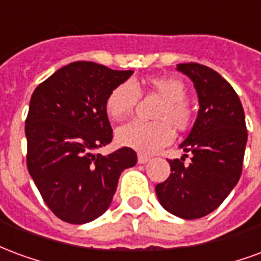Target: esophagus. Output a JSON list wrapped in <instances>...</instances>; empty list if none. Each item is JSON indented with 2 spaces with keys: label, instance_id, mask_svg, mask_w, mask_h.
I'll return each instance as SVG.
<instances>
[{
  "label": "esophagus",
  "instance_id": "obj_1",
  "mask_svg": "<svg viewBox=\"0 0 261 261\" xmlns=\"http://www.w3.org/2000/svg\"><path fill=\"white\" fill-rule=\"evenodd\" d=\"M149 159H151L149 155H145V153H138V164H147Z\"/></svg>",
  "mask_w": 261,
  "mask_h": 261
}]
</instances>
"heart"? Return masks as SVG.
<instances>
[{
	"mask_svg": "<svg viewBox=\"0 0 261 261\" xmlns=\"http://www.w3.org/2000/svg\"><path fill=\"white\" fill-rule=\"evenodd\" d=\"M148 92L161 99L153 119L156 121H133L117 131V141L140 152L151 153L173 141L176 131L192 127L196 112L186 99V86L175 76H151L144 81ZM141 89L131 82L114 86L106 97V113L114 121L128 119L136 108Z\"/></svg>",
	"mask_w": 261,
	"mask_h": 261,
	"instance_id": "heart-1",
	"label": "heart"
}]
</instances>
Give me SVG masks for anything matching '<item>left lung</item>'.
<instances>
[{"label":"left lung","instance_id":"left-lung-1","mask_svg":"<svg viewBox=\"0 0 261 261\" xmlns=\"http://www.w3.org/2000/svg\"><path fill=\"white\" fill-rule=\"evenodd\" d=\"M177 69L193 81L200 103L196 123L180 144L192 161L169 159L172 173L155 192L166 211L197 219L217 210L239 181L247 130L241 99L228 81L197 63Z\"/></svg>","mask_w":261,"mask_h":261}]
</instances>
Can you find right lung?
<instances>
[{
	"label": "right lung",
	"instance_id": "1",
	"mask_svg": "<svg viewBox=\"0 0 261 261\" xmlns=\"http://www.w3.org/2000/svg\"><path fill=\"white\" fill-rule=\"evenodd\" d=\"M133 71L75 61L37 86L25 121L26 164L47 207L68 224H86L110 205L121 172L137 164L134 149L93 153L112 142L106 97Z\"/></svg>",
	"mask_w": 261,
	"mask_h": 261
}]
</instances>
